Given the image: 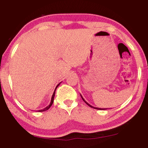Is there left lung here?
Returning <instances> with one entry per match:
<instances>
[{"label":"left lung","mask_w":148,"mask_h":148,"mask_svg":"<svg viewBox=\"0 0 148 148\" xmlns=\"http://www.w3.org/2000/svg\"><path fill=\"white\" fill-rule=\"evenodd\" d=\"M80 95H81V94H80ZM81 97H82V100H84V102H86V104H88L89 106L92 107V108H93L97 109V110H106V109H108V108H97V107H94V106H92V105H90V104H89V103H88V102H86V101L84 100V98H83V97H82V95H81Z\"/></svg>","instance_id":"obj_1"}]
</instances>
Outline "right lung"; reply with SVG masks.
Here are the masks:
<instances>
[{"mask_svg":"<svg viewBox=\"0 0 148 148\" xmlns=\"http://www.w3.org/2000/svg\"><path fill=\"white\" fill-rule=\"evenodd\" d=\"M61 83V82H60ZM60 84H58L57 86H56V88H55V90H54V93H53V94H52V98H51V101H50V104L48 105V106H46L45 108H44V109H42V110H37L38 112H44V111H46V110H48V109H49L50 108V106H52V104H53V102H54V96H55V92H56V88H58V86H59L60 85Z\"/></svg>","mask_w":148,"mask_h":148,"instance_id":"right-lung-1","label":"right lung"}]
</instances>
